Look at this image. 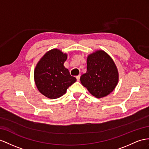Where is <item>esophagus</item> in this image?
Listing matches in <instances>:
<instances>
[{
    "label": "esophagus",
    "instance_id": "1",
    "mask_svg": "<svg viewBox=\"0 0 149 149\" xmlns=\"http://www.w3.org/2000/svg\"><path fill=\"white\" fill-rule=\"evenodd\" d=\"M80 77H81V75H79L77 76H76V79H77V81H79L80 80Z\"/></svg>",
    "mask_w": 149,
    "mask_h": 149
}]
</instances>
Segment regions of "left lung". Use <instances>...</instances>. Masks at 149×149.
I'll return each mask as SVG.
<instances>
[{
    "mask_svg": "<svg viewBox=\"0 0 149 149\" xmlns=\"http://www.w3.org/2000/svg\"><path fill=\"white\" fill-rule=\"evenodd\" d=\"M118 72L113 59L103 50H97L87 58V72L81 75L82 84L97 98L108 96L118 82Z\"/></svg>",
    "mask_w": 149,
    "mask_h": 149,
    "instance_id": "left-lung-1",
    "label": "left lung"
}]
</instances>
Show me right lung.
Here are the masks:
<instances>
[{"label": "right lung", "instance_id": "right-lung-1", "mask_svg": "<svg viewBox=\"0 0 149 149\" xmlns=\"http://www.w3.org/2000/svg\"><path fill=\"white\" fill-rule=\"evenodd\" d=\"M67 58L66 53L53 49L37 63L34 78L38 91L45 96L52 100L62 96L68 87L77 81L63 65Z\"/></svg>", "mask_w": 149, "mask_h": 149}]
</instances>
